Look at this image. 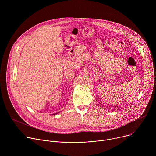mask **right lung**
Returning <instances> with one entry per match:
<instances>
[{"instance_id":"obj_1","label":"right lung","mask_w":156,"mask_h":156,"mask_svg":"<svg viewBox=\"0 0 156 156\" xmlns=\"http://www.w3.org/2000/svg\"><path fill=\"white\" fill-rule=\"evenodd\" d=\"M56 114H57V113H56Z\"/></svg>"}]
</instances>
